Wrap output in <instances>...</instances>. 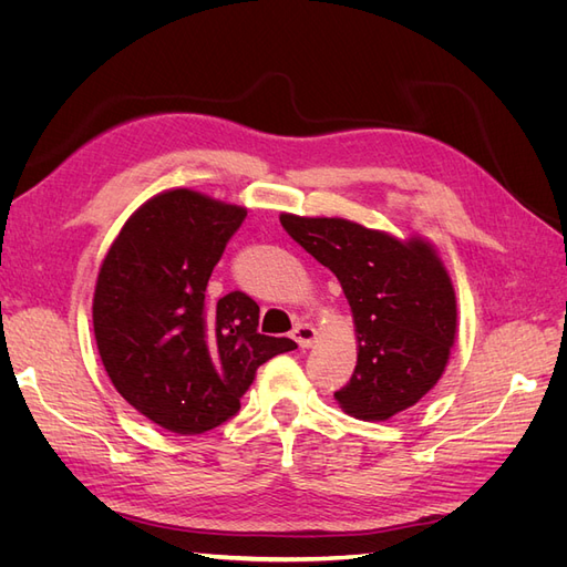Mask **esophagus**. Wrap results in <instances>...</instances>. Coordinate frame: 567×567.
Listing matches in <instances>:
<instances>
[{
    "label": "esophagus",
    "instance_id": "obj_1",
    "mask_svg": "<svg viewBox=\"0 0 567 567\" xmlns=\"http://www.w3.org/2000/svg\"><path fill=\"white\" fill-rule=\"evenodd\" d=\"M293 338L300 348H312V342L317 340V329L312 323H298L293 329Z\"/></svg>",
    "mask_w": 567,
    "mask_h": 567
}]
</instances>
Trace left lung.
Segmentation results:
<instances>
[{
    "instance_id": "1",
    "label": "left lung",
    "mask_w": 567,
    "mask_h": 567,
    "mask_svg": "<svg viewBox=\"0 0 567 567\" xmlns=\"http://www.w3.org/2000/svg\"><path fill=\"white\" fill-rule=\"evenodd\" d=\"M279 219L350 302L359 352L350 383L336 392L340 406L364 421L414 406L440 381L456 336L454 286L435 248L340 217Z\"/></svg>"
}]
</instances>
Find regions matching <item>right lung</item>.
<instances>
[{"label": "right lung", "instance_id": "1", "mask_svg": "<svg viewBox=\"0 0 567 567\" xmlns=\"http://www.w3.org/2000/svg\"><path fill=\"white\" fill-rule=\"evenodd\" d=\"M246 208L169 188L120 229L99 269L92 319L109 379L123 398L179 435L236 416L257 367L296 350L257 333L260 307L241 293L205 300L208 279Z\"/></svg>", "mask_w": 567, "mask_h": 567}]
</instances>
